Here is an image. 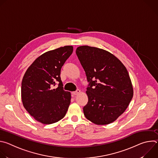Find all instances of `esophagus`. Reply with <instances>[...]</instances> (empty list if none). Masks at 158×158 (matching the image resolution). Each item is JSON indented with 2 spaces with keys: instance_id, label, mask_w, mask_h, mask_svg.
Wrapping results in <instances>:
<instances>
[{
  "instance_id": "1",
  "label": "esophagus",
  "mask_w": 158,
  "mask_h": 158,
  "mask_svg": "<svg viewBox=\"0 0 158 158\" xmlns=\"http://www.w3.org/2000/svg\"><path fill=\"white\" fill-rule=\"evenodd\" d=\"M80 93H81V90H80V89H77L76 91L73 92V94L74 95H77V94H79Z\"/></svg>"
}]
</instances>
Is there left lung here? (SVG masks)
Segmentation results:
<instances>
[{
  "label": "left lung",
  "mask_w": 158,
  "mask_h": 158,
  "mask_svg": "<svg viewBox=\"0 0 158 158\" xmlns=\"http://www.w3.org/2000/svg\"><path fill=\"white\" fill-rule=\"evenodd\" d=\"M76 53L89 82L88 102L83 107L85 117L98 125L114 122L125 111L133 96L129 73L113 54L87 46Z\"/></svg>",
  "instance_id": "obj_1"
}]
</instances>
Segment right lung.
I'll list each match as a JSON object with an SVG mask.
<instances>
[{"mask_svg": "<svg viewBox=\"0 0 158 158\" xmlns=\"http://www.w3.org/2000/svg\"><path fill=\"white\" fill-rule=\"evenodd\" d=\"M73 51V46H66L45 52L34 60L24 76L22 103L29 113L42 124L59 121L68 109L71 96L64 90L60 75ZM56 85L58 87L54 89Z\"/></svg>", "mask_w": 158, "mask_h": 158, "instance_id": "obj_1", "label": "right lung"}]
</instances>
